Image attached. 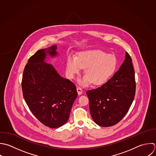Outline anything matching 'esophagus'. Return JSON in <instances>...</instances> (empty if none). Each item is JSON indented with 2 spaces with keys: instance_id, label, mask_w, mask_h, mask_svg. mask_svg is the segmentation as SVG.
<instances>
[{
  "instance_id": "esophagus-1",
  "label": "esophagus",
  "mask_w": 156,
  "mask_h": 156,
  "mask_svg": "<svg viewBox=\"0 0 156 156\" xmlns=\"http://www.w3.org/2000/svg\"><path fill=\"white\" fill-rule=\"evenodd\" d=\"M76 90H77V92H78V95L82 94V93H83V90H82V89H81V87H77Z\"/></svg>"
}]
</instances>
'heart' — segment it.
Returning a JSON list of instances; mask_svg holds the SVG:
<instances>
[{"label":"heart","instance_id":"obj_1","mask_svg":"<svg viewBox=\"0 0 156 156\" xmlns=\"http://www.w3.org/2000/svg\"><path fill=\"white\" fill-rule=\"evenodd\" d=\"M117 59L114 55L106 54L100 50H88L80 52L77 58L70 56L66 62V73L73 79L84 69L86 75L78 80L80 84L87 86L92 83L99 86L105 83L114 73Z\"/></svg>","mask_w":156,"mask_h":156}]
</instances>
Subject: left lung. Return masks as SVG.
<instances>
[{"label": "left lung", "instance_id": "1", "mask_svg": "<svg viewBox=\"0 0 156 156\" xmlns=\"http://www.w3.org/2000/svg\"><path fill=\"white\" fill-rule=\"evenodd\" d=\"M136 87L132 59L126 52L124 62L114 76L101 87L86 92L95 123L109 127L121 121L133 103Z\"/></svg>", "mask_w": 156, "mask_h": 156}]
</instances>
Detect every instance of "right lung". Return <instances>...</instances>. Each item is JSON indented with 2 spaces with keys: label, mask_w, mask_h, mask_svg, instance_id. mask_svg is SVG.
Here are the masks:
<instances>
[{
  "label": "right lung",
  "mask_w": 156,
  "mask_h": 156,
  "mask_svg": "<svg viewBox=\"0 0 156 156\" xmlns=\"http://www.w3.org/2000/svg\"><path fill=\"white\" fill-rule=\"evenodd\" d=\"M56 49L55 45L37 51L29 58L22 80L23 96L30 110L50 128H59L68 121L78 95L75 85L45 62L47 55H57Z\"/></svg>",
  "instance_id": "right-lung-1"
}]
</instances>
